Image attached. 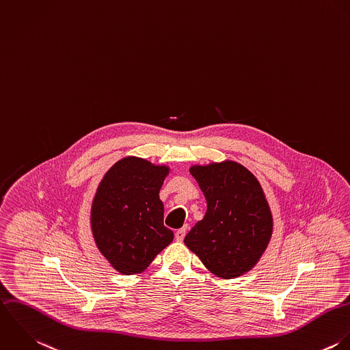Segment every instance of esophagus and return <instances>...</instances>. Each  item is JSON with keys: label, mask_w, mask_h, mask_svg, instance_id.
<instances>
[{"label": "esophagus", "mask_w": 350, "mask_h": 350, "mask_svg": "<svg viewBox=\"0 0 350 350\" xmlns=\"http://www.w3.org/2000/svg\"><path fill=\"white\" fill-rule=\"evenodd\" d=\"M186 232H187V226H185L183 228H180V230H178V231L175 232V239H176L178 241H182V240L185 239Z\"/></svg>", "instance_id": "34e87169"}]
</instances>
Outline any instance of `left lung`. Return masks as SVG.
<instances>
[{
	"instance_id": "left-lung-1",
	"label": "left lung",
	"mask_w": 350,
	"mask_h": 350,
	"mask_svg": "<svg viewBox=\"0 0 350 350\" xmlns=\"http://www.w3.org/2000/svg\"><path fill=\"white\" fill-rule=\"evenodd\" d=\"M190 174L208 209L186 234L185 244L217 277L230 280L250 271L273 233V216L260 183L231 160L193 165Z\"/></svg>"
}]
</instances>
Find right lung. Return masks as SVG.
I'll return each mask as SVG.
<instances>
[{
  "label": "right lung",
  "mask_w": 350,
  "mask_h": 350,
  "mask_svg": "<svg viewBox=\"0 0 350 350\" xmlns=\"http://www.w3.org/2000/svg\"><path fill=\"white\" fill-rule=\"evenodd\" d=\"M170 168L141 157H123L103 176L91 208L99 251L124 275L144 271L174 239L164 227L160 189Z\"/></svg>",
  "instance_id": "1"
}]
</instances>
